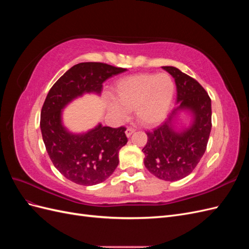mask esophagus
Instances as JSON below:
<instances>
[{
    "instance_id": "esophagus-1",
    "label": "esophagus",
    "mask_w": 249,
    "mask_h": 249,
    "mask_svg": "<svg viewBox=\"0 0 249 249\" xmlns=\"http://www.w3.org/2000/svg\"><path fill=\"white\" fill-rule=\"evenodd\" d=\"M134 132H135V130H134V129H132V127H127V129L125 130V135H126V137H130L131 135H132Z\"/></svg>"
}]
</instances>
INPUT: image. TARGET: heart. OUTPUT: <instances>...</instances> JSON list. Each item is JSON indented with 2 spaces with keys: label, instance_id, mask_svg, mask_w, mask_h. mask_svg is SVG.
I'll list each match as a JSON object with an SVG mask.
<instances>
[{
  "label": "heart",
  "instance_id": "b5f03b06",
  "mask_svg": "<svg viewBox=\"0 0 249 249\" xmlns=\"http://www.w3.org/2000/svg\"><path fill=\"white\" fill-rule=\"evenodd\" d=\"M175 82L169 74L138 73L120 81L115 88V100L106 103L109 114L116 122H124L129 111L144 126L159 124L167 116L175 94Z\"/></svg>",
  "mask_w": 249,
  "mask_h": 249
}]
</instances>
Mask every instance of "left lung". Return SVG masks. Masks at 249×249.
<instances>
[{
    "mask_svg": "<svg viewBox=\"0 0 249 249\" xmlns=\"http://www.w3.org/2000/svg\"><path fill=\"white\" fill-rule=\"evenodd\" d=\"M177 86V107L163 124L146 132L142 148L144 166L160 179L178 180L189 176L206 152L212 129L211 99L199 83L177 67L163 66ZM191 116L188 126L178 127L179 116Z\"/></svg>",
    "mask_w": 249,
    "mask_h": 249,
    "instance_id": "1",
    "label": "left lung"
}]
</instances>
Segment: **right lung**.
<instances>
[{
	"mask_svg": "<svg viewBox=\"0 0 249 249\" xmlns=\"http://www.w3.org/2000/svg\"><path fill=\"white\" fill-rule=\"evenodd\" d=\"M126 70L100 62L73 65L49 91L41 109L40 130L50 159L71 182L92 186L106 180L118 165L119 149L127 142L125 127L101 123L87 132H71L63 110L84 94L101 95L104 82Z\"/></svg>",
	"mask_w": 249,
	"mask_h": 249,
	"instance_id": "obj_1",
	"label": "right lung"
}]
</instances>
